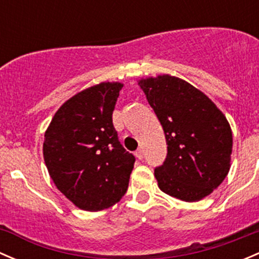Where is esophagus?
Listing matches in <instances>:
<instances>
[{
    "label": "esophagus",
    "instance_id": "obj_1",
    "mask_svg": "<svg viewBox=\"0 0 259 259\" xmlns=\"http://www.w3.org/2000/svg\"><path fill=\"white\" fill-rule=\"evenodd\" d=\"M135 156H137L139 160H142V159L144 158V150H143V149H138V150L135 151Z\"/></svg>",
    "mask_w": 259,
    "mask_h": 259
}]
</instances>
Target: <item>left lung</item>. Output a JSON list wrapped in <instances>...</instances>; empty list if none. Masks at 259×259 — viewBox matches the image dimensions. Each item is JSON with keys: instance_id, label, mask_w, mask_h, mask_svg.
<instances>
[{"instance_id": "1", "label": "left lung", "mask_w": 259, "mask_h": 259, "mask_svg": "<svg viewBox=\"0 0 259 259\" xmlns=\"http://www.w3.org/2000/svg\"><path fill=\"white\" fill-rule=\"evenodd\" d=\"M165 134L168 154L154 170L160 190L197 202L221 185L231 168L228 120L205 94L170 75L139 80Z\"/></svg>"}]
</instances>
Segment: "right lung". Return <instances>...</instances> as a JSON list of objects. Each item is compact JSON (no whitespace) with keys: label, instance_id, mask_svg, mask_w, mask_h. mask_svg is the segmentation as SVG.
<instances>
[{"label":"right lung","instance_id":"add662e5","mask_svg":"<svg viewBox=\"0 0 259 259\" xmlns=\"http://www.w3.org/2000/svg\"><path fill=\"white\" fill-rule=\"evenodd\" d=\"M121 82H100L65 101L52 117L44 159L57 189L77 208L98 211L126 193L135 156L117 139L113 111Z\"/></svg>","mask_w":259,"mask_h":259}]
</instances>
